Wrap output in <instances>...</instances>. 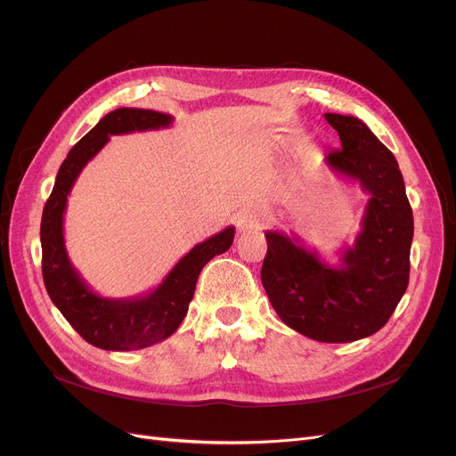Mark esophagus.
<instances>
[{"instance_id": "34e87169", "label": "esophagus", "mask_w": 456, "mask_h": 456, "mask_svg": "<svg viewBox=\"0 0 456 456\" xmlns=\"http://www.w3.org/2000/svg\"><path fill=\"white\" fill-rule=\"evenodd\" d=\"M265 213H262L260 209H247L240 215L238 218V230L240 232H251V230H258L262 224H265Z\"/></svg>"}]
</instances>
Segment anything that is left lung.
Listing matches in <instances>:
<instances>
[{"label":"left lung","instance_id":"obj_1","mask_svg":"<svg viewBox=\"0 0 456 456\" xmlns=\"http://www.w3.org/2000/svg\"><path fill=\"white\" fill-rule=\"evenodd\" d=\"M340 150L325 165L369 194L362 232L330 266L300 240L268 230L260 278L273 310L297 333L320 342H354L375 335L409 285L412 211L392 151L362 119L325 114Z\"/></svg>","mask_w":456,"mask_h":456}]
</instances>
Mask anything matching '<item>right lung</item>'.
<instances>
[{"mask_svg": "<svg viewBox=\"0 0 456 456\" xmlns=\"http://www.w3.org/2000/svg\"><path fill=\"white\" fill-rule=\"evenodd\" d=\"M173 116L142 108H118L106 114L62 161L41 216V272L53 305L77 333L102 350L127 352L169 338L183 323L194 298L200 272L215 255L226 253L236 228L215 233L176 262L165 280L148 295L106 298L96 295L72 266L64 247V211L68 194L86 165L112 134L169 127Z\"/></svg>", "mask_w": 456, "mask_h": 456, "instance_id": "add662e5", "label": "right lung"}]
</instances>
